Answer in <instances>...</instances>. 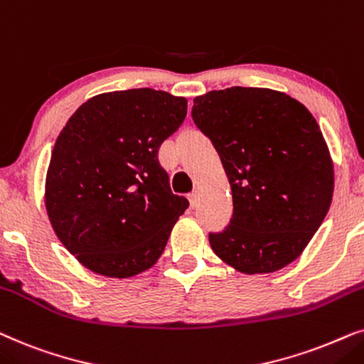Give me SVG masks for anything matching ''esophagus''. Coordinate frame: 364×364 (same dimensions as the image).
I'll return each instance as SVG.
<instances>
[{
    "mask_svg": "<svg viewBox=\"0 0 364 364\" xmlns=\"http://www.w3.org/2000/svg\"><path fill=\"white\" fill-rule=\"evenodd\" d=\"M188 200H190L191 206H196L198 201H200V191H193V193H190V196H188Z\"/></svg>",
    "mask_w": 364,
    "mask_h": 364,
    "instance_id": "1",
    "label": "esophagus"
}]
</instances>
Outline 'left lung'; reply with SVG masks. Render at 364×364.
Instances as JSON below:
<instances>
[{
    "label": "left lung",
    "instance_id": "1",
    "mask_svg": "<svg viewBox=\"0 0 364 364\" xmlns=\"http://www.w3.org/2000/svg\"><path fill=\"white\" fill-rule=\"evenodd\" d=\"M191 114L231 188L230 225L210 232L215 255L245 274L293 263L333 200V159L314 116L287 93L243 86L198 96Z\"/></svg>",
    "mask_w": 364,
    "mask_h": 364
}]
</instances>
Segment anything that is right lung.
I'll return each instance as SVG.
<instances>
[{
    "label": "right lung",
    "instance_id": "1",
    "mask_svg": "<svg viewBox=\"0 0 364 364\" xmlns=\"http://www.w3.org/2000/svg\"><path fill=\"white\" fill-rule=\"evenodd\" d=\"M188 100L151 88L101 93L58 136L45 183L50 223L85 268L132 278L151 268L188 200L173 195L158 149Z\"/></svg>",
    "mask_w": 364,
    "mask_h": 364
}]
</instances>
